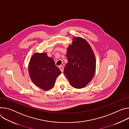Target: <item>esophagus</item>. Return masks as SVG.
<instances>
[{"instance_id": "1", "label": "esophagus", "mask_w": 129, "mask_h": 129, "mask_svg": "<svg viewBox=\"0 0 129 129\" xmlns=\"http://www.w3.org/2000/svg\"><path fill=\"white\" fill-rule=\"evenodd\" d=\"M59 69H60V70L61 71V72H63V69H64V68H63V66H60V67H59Z\"/></svg>"}]
</instances>
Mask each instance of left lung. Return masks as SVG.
I'll return each mask as SVG.
<instances>
[{"label":"left lung","instance_id":"obj_1","mask_svg":"<svg viewBox=\"0 0 129 129\" xmlns=\"http://www.w3.org/2000/svg\"><path fill=\"white\" fill-rule=\"evenodd\" d=\"M68 62L64 74L72 86L81 89L87 85L95 74L96 61L94 54L88 42L76 37L67 49Z\"/></svg>","mask_w":129,"mask_h":129}]
</instances>
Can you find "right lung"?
<instances>
[{
  "instance_id": "add662e5",
  "label": "right lung",
  "mask_w": 129,
  "mask_h": 129,
  "mask_svg": "<svg viewBox=\"0 0 129 129\" xmlns=\"http://www.w3.org/2000/svg\"><path fill=\"white\" fill-rule=\"evenodd\" d=\"M28 72L35 85L44 90H49L53 87L61 71L46 53H35L30 60Z\"/></svg>"
}]
</instances>
